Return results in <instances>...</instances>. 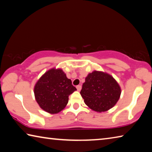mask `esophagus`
<instances>
[{"mask_svg":"<svg viewBox=\"0 0 152 152\" xmlns=\"http://www.w3.org/2000/svg\"><path fill=\"white\" fill-rule=\"evenodd\" d=\"M76 88H77V90H78V91H80L81 90V88H82V86L81 85H78L76 86Z\"/></svg>","mask_w":152,"mask_h":152,"instance_id":"esophagus-1","label":"esophagus"}]
</instances>
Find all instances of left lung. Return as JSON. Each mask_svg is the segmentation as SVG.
Wrapping results in <instances>:
<instances>
[{"label": "left lung", "instance_id": "obj_1", "mask_svg": "<svg viewBox=\"0 0 152 152\" xmlns=\"http://www.w3.org/2000/svg\"><path fill=\"white\" fill-rule=\"evenodd\" d=\"M80 94L85 104L91 109L104 112L117 103L121 95V88L109 74L94 71L86 78Z\"/></svg>", "mask_w": 152, "mask_h": 152}]
</instances>
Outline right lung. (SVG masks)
I'll return each mask as SVG.
<instances>
[{"mask_svg":"<svg viewBox=\"0 0 152 152\" xmlns=\"http://www.w3.org/2000/svg\"><path fill=\"white\" fill-rule=\"evenodd\" d=\"M76 91L64 72L51 69L36 83L34 93L36 101L46 112L54 114L64 109L68 96Z\"/></svg>","mask_w":152,"mask_h":152,"instance_id":"1","label":"right lung"}]
</instances>
